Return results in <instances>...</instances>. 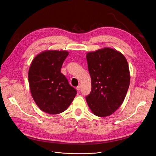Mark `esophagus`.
<instances>
[{"mask_svg": "<svg viewBox=\"0 0 156 156\" xmlns=\"http://www.w3.org/2000/svg\"><path fill=\"white\" fill-rule=\"evenodd\" d=\"M76 89H77V90H81V85H78L77 87H76Z\"/></svg>", "mask_w": 156, "mask_h": 156, "instance_id": "1", "label": "esophagus"}]
</instances>
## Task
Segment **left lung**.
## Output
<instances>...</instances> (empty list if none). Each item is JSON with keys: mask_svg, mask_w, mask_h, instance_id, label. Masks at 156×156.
Wrapping results in <instances>:
<instances>
[{"mask_svg": "<svg viewBox=\"0 0 156 156\" xmlns=\"http://www.w3.org/2000/svg\"><path fill=\"white\" fill-rule=\"evenodd\" d=\"M92 89L86 97L94 115L110 116L123 103L130 83L129 66L120 52L109 48L86 55Z\"/></svg>", "mask_w": 156, "mask_h": 156, "instance_id": "left-lung-1", "label": "left lung"}]
</instances>
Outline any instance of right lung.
I'll list each match as a JSON object with an SVG mask.
<instances>
[{
    "mask_svg": "<svg viewBox=\"0 0 156 156\" xmlns=\"http://www.w3.org/2000/svg\"><path fill=\"white\" fill-rule=\"evenodd\" d=\"M68 55L66 51H44L37 55L30 64L28 77L32 96L37 107L49 114L66 110L77 94L60 72Z\"/></svg>",
    "mask_w": 156,
    "mask_h": 156,
    "instance_id": "add662e5",
    "label": "right lung"
}]
</instances>
